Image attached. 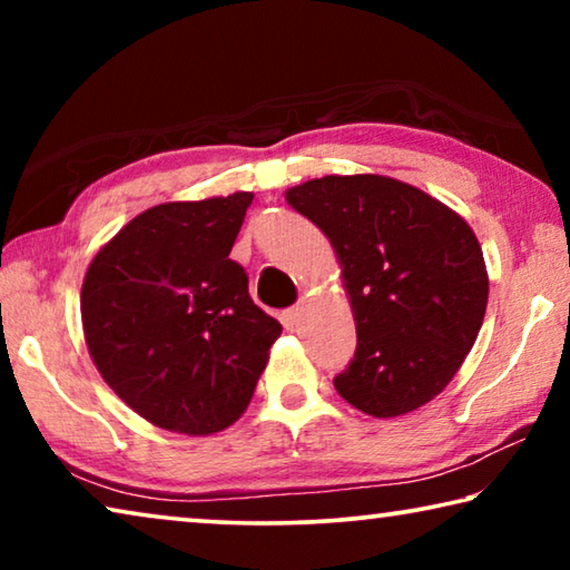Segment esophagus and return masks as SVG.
<instances>
[{
	"mask_svg": "<svg viewBox=\"0 0 570 570\" xmlns=\"http://www.w3.org/2000/svg\"><path fill=\"white\" fill-rule=\"evenodd\" d=\"M302 316H304V306H292L282 314V322L286 330H296L298 322H302Z\"/></svg>",
	"mask_w": 570,
	"mask_h": 570,
	"instance_id": "obj_1",
	"label": "esophagus"
}]
</instances>
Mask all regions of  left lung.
<instances>
[{
    "mask_svg": "<svg viewBox=\"0 0 570 570\" xmlns=\"http://www.w3.org/2000/svg\"><path fill=\"white\" fill-rule=\"evenodd\" d=\"M330 238L356 324L336 392L387 420L448 387L478 340L488 268L468 220L387 176H324L286 190Z\"/></svg>",
    "mask_w": 570,
    "mask_h": 570,
    "instance_id": "left-lung-1",
    "label": "left lung"
}]
</instances>
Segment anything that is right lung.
Returning <instances> with one entry per match:
<instances>
[{"label":"right lung","mask_w":570,"mask_h":570,"mask_svg":"<svg viewBox=\"0 0 570 570\" xmlns=\"http://www.w3.org/2000/svg\"><path fill=\"white\" fill-rule=\"evenodd\" d=\"M254 193L160 204L105 244L80 294L85 344L108 387L156 428L190 438L234 424L282 324L228 254Z\"/></svg>","instance_id":"right-lung-1"}]
</instances>
